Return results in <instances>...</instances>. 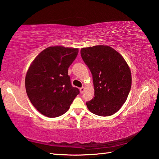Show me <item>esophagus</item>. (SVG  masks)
<instances>
[{"label":"esophagus","mask_w":159,"mask_h":159,"mask_svg":"<svg viewBox=\"0 0 159 159\" xmlns=\"http://www.w3.org/2000/svg\"><path fill=\"white\" fill-rule=\"evenodd\" d=\"M80 93H81V94H82V93H84V90H85V88H84V87L80 88Z\"/></svg>","instance_id":"34e87169"}]
</instances>
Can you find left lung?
<instances>
[{
  "label": "left lung",
  "instance_id": "obj_1",
  "mask_svg": "<svg viewBox=\"0 0 159 159\" xmlns=\"http://www.w3.org/2000/svg\"><path fill=\"white\" fill-rule=\"evenodd\" d=\"M84 62L93 75L94 97L86 102L90 111L100 116L121 108L131 88V73L122 55L112 48L98 45L81 49Z\"/></svg>",
  "mask_w": 159,
  "mask_h": 159
}]
</instances>
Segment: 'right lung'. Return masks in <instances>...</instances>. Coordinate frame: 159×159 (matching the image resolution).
I'll return each mask as SVG.
<instances>
[{
    "mask_svg": "<svg viewBox=\"0 0 159 159\" xmlns=\"http://www.w3.org/2000/svg\"><path fill=\"white\" fill-rule=\"evenodd\" d=\"M79 50L62 46L49 47L42 51L30 65L25 78L28 97L41 114L55 118L68 111L80 94L73 87L68 69Z\"/></svg>",
    "mask_w": 159,
    "mask_h": 159,
    "instance_id": "add662e5",
    "label": "right lung"
}]
</instances>
